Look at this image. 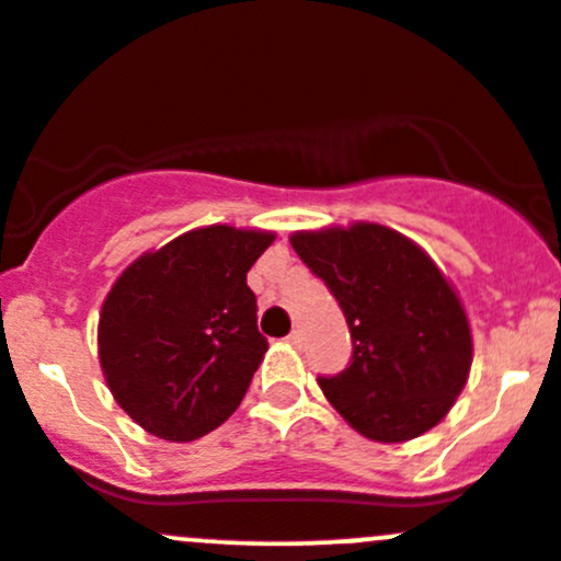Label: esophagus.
<instances>
[{
	"mask_svg": "<svg viewBox=\"0 0 561 561\" xmlns=\"http://www.w3.org/2000/svg\"><path fill=\"white\" fill-rule=\"evenodd\" d=\"M286 340H288V343H291V345H299V343H302V332H299V329H291Z\"/></svg>",
	"mask_w": 561,
	"mask_h": 561,
	"instance_id": "obj_1",
	"label": "esophagus"
}]
</instances>
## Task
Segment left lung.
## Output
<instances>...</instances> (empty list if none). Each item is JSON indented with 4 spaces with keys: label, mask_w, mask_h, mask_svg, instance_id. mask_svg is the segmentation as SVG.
Instances as JSON below:
<instances>
[{
    "label": "left lung",
    "mask_w": 561,
    "mask_h": 561,
    "mask_svg": "<svg viewBox=\"0 0 561 561\" xmlns=\"http://www.w3.org/2000/svg\"><path fill=\"white\" fill-rule=\"evenodd\" d=\"M291 245L348 321L354 356L319 378L359 435L405 443L446 419L472 365V334L454 286L405 234L380 224L294 232Z\"/></svg>",
    "instance_id": "left-lung-1"
}]
</instances>
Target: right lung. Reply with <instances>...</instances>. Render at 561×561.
I'll use <instances>...</instances> for the list:
<instances>
[{
	"mask_svg": "<svg viewBox=\"0 0 561 561\" xmlns=\"http://www.w3.org/2000/svg\"><path fill=\"white\" fill-rule=\"evenodd\" d=\"M273 232L216 224L142 253L100 313V365L146 432L188 443L238 410L267 354L245 275Z\"/></svg>",
	"mask_w": 561,
	"mask_h": 561,
	"instance_id": "1",
	"label": "right lung"
}]
</instances>
